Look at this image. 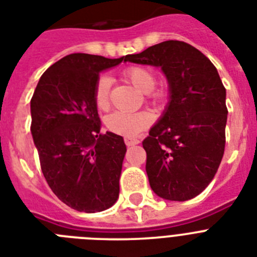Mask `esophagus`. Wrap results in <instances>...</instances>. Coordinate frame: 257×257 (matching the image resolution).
I'll return each instance as SVG.
<instances>
[{
	"label": "esophagus",
	"mask_w": 257,
	"mask_h": 257,
	"mask_svg": "<svg viewBox=\"0 0 257 257\" xmlns=\"http://www.w3.org/2000/svg\"><path fill=\"white\" fill-rule=\"evenodd\" d=\"M124 143H126V146H135V144L139 143V141L138 139H135V138H124Z\"/></svg>",
	"instance_id": "1"
}]
</instances>
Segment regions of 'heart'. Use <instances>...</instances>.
<instances>
[{
	"mask_svg": "<svg viewBox=\"0 0 257 257\" xmlns=\"http://www.w3.org/2000/svg\"><path fill=\"white\" fill-rule=\"evenodd\" d=\"M123 80L134 88L144 93L146 101L154 106H163L168 99V93L164 89L155 88L156 76L154 72L143 65H133L126 68L122 73ZM110 78L107 76H99L93 88V101L95 107L101 111L109 109L110 106ZM154 116L150 111H137V113H116L110 114L105 118V127L110 133L120 137L133 138L151 126Z\"/></svg>",
	"mask_w": 257,
	"mask_h": 257,
	"instance_id": "heart-1",
	"label": "heart"
}]
</instances>
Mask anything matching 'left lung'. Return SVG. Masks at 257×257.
Masks as SVG:
<instances>
[{
  "label": "left lung",
  "mask_w": 257,
  "mask_h": 257,
  "mask_svg": "<svg viewBox=\"0 0 257 257\" xmlns=\"http://www.w3.org/2000/svg\"><path fill=\"white\" fill-rule=\"evenodd\" d=\"M124 61L162 67L171 102L143 148L150 185L159 197L188 201L206 189L226 144V89L217 68L201 51L181 40L155 44Z\"/></svg>",
  "instance_id": "1"
}]
</instances>
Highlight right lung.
Segmentation results:
<instances>
[{"label": "right lung", "mask_w": 257, "mask_h": 257, "mask_svg": "<svg viewBox=\"0 0 257 257\" xmlns=\"http://www.w3.org/2000/svg\"><path fill=\"white\" fill-rule=\"evenodd\" d=\"M122 60L67 55L42 75L31 98V134L44 179L77 211H102L119 196L126 144L116 134H99L93 88L99 72Z\"/></svg>", "instance_id": "add662e5"}]
</instances>
